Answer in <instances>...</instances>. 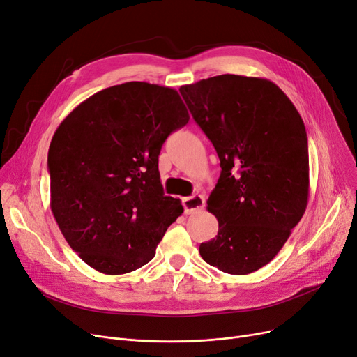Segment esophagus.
Segmentation results:
<instances>
[{
  "label": "esophagus",
  "mask_w": 357,
  "mask_h": 357,
  "mask_svg": "<svg viewBox=\"0 0 357 357\" xmlns=\"http://www.w3.org/2000/svg\"><path fill=\"white\" fill-rule=\"evenodd\" d=\"M183 206H184V212L188 215L196 213V212L202 211L203 206H205V199H203V196H200V195H193L190 197H184L183 199Z\"/></svg>",
  "instance_id": "34e87169"
}]
</instances>
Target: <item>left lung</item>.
Listing matches in <instances>:
<instances>
[{"mask_svg": "<svg viewBox=\"0 0 357 357\" xmlns=\"http://www.w3.org/2000/svg\"><path fill=\"white\" fill-rule=\"evenodd\" d=\"M180 93L222 168L208 199L218 235L200 244V256L225 273H252L276 257L308 205L302 117L266 78L224 74Z\"/></svg>", "mask_w": 357, "mask_h": 357, "instance_id": "obj_1", "label": "left lung"}]
</instances>
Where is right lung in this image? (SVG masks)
Listing matches in <instances>:
<instances>
[{
  "label": "right lung",
  "instance_id": "1",
  "mask_svg": "<svg viewBox=\"0 0 357 357\" xmlns=\"http://www.w3.org/2000/svg\"><path fill=\"white\" fill-rule=\"evenodd\" d=\"M174 89L130 81L84 100L49 146L50 209L79 259L105 275H125L155 256L183 213L165 196L158 155L189 122Z\"/></svg>",
  "mask_w": 357,
  "mask_h": 357
}]
</instances>
